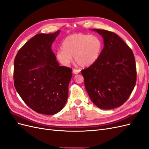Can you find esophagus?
Here are the masks:
<instances>
[{
  "label": "esophagus",
  "mask_w": 149,
  "mask_h": 149,
  "mask_svg": "<svg viewBox=\"0 0 149 149\" xmlns=\"http://www.w3.org/2000/svg\"><path fill=\"white\" fill-rule=\"evenodd\" d=\"M73 72L74 74H78V73H79L80 70H77V69H74V70H73Z\"/></svg>",
  "instance_id": "1"
}]
</instances>
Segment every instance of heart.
<instances>
[{
  "label": "heart",
  "mask_w": 149,
  "mask_h": 149,
  "mask_svg": "<svg viewBox=\"0 0 149 149\" xmlns=\"http://www.w3.org/2000/svg\"><path fill=\"white\" fill-rule=\"evenodd\" d=\"M102 48V40L97 36L73 34L65 38L62 49L56 52V57L65 66H68L73 61V56L80 66H89L97 60Z\"/></svg>",
  "instance_id": "b5f03b06"
}]
</instances>
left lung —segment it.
<instances>
[{
    "instance_id": "left-lung-1",
    "label": "left lung",
    "mask_w": 149,
    "mask_h": 149,
    "mask_svg": "<svg viewBox=\"0 0 149 149\" xmlns=\"http://www.w3.org/2000/svg\"><path fill=\"white\" fill-rule=\"evenodd\" d=\"M102 35L104 47L97 60L81 70L91 101L101 109H111L128 100L136 83L134 53L120 37L105 30L93 29Z\"/></svg>"
}]
</instances>
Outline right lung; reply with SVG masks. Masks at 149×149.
<instances>
[{"label":"right lung","instance_id":"add662e5","mask_svg":"<svg viewBox=\"0 0 149 149\" xmlns=\"http://www.w3.org/2000/svg\"><path fill=\"white\" fill-rule=\"evenodd\" d=\"M59 33L35 35L15 58V88L26 104L39 114L58 113L68 96L72 70L59 65L51 48Z\"/></svg>","mask_w":149,"mask_h":149}]
</instances>
